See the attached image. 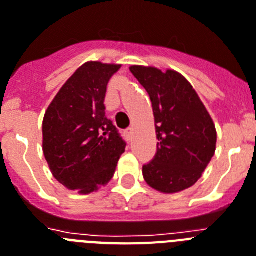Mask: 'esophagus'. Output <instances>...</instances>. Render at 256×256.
<instances>
[{
  "label": "esophagus",
  "mask_w": 256,
  "mask_h": 256,
  "mask_svg": "<svg viewBox=\"0 0 256 256\" xmlns=\"http://www.w3.org/2000/svg\"><path fill=\"white\" fill-rule=\"evenodd\" d=\"M124 139H126V140L128 142H130L132 139V128H128V130H124Z\"/></svg>",
  "instance_id": "obj_1"
}]
</instances>
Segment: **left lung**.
<instances>
[{
    "mask_svg": "<svg viewBox=\"0 0 256 256\" xmlns=\"http://www.w3.org/2000/svg\"><path fill=\"white\" fill-rule=\"evenodd\" d=\"M152 102L158 152L143 165V177L152 188L173 194L191 188L202 177L216 151V128L192 88L174 70L132 66Z\"/></svg>",
    "mask_w": 256,
    "mask_h": 256,
    "instance_id": "left-lung-1",
    "label": "left lung"
}]
</instances>
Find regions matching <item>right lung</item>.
<instances>
[{"mask_svg": "<svg viewBox=\"0 0 256 256\" xmlns=\"http://www.w3.org/2000/svg\"><path fill=\"white\" fill-rule=\"evenodd\" d=\"M121 65L87 62L62 86L45 112L42 151L52 174L79 194L108 184L126 142L105 116L109 79Z\"/></svg>", "mask_w": 256, "mask_h": 256, "instance_id": "obj_1", "label": "right lung"}]
</instances>
